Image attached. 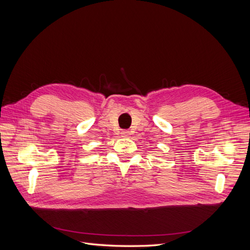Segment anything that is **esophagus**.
Here are the masks:
<instances>
[{
  "mask_svg": "<svg viewBox=\"0 0 250 250\" xmlns=\"http://www.w3.org/2000/svg\"><path fill=\"white\" fill-rule=\"evenodd\" d=\"M121 137H122V138H125V139L129 138V137H130V132H129V131H127V130H123L122 132H121Z\"/></svg>",
  "mask_w": 250,
  "mask_h": 250,
  "instance_id": "esophagus-1",
  "label": "esophagus"
}]
</instances>
